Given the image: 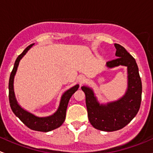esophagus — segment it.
<instances>
[{
	"label": "esophagus",
	"instance_id": "esophagus-1",
	"mask_svg": "<svg viewBox=\"0 0 153 153\" xmlns=\"http://www.w3.org/2000/svg\"><path fill=\"white\" fill-rule=\"evenodd\" d=\"M85 77L84 76H79L78 77V81H79V82H80V83H82V82H84L85 81Z\"/></svg>",
	"mask_w": 153,
	"mask_h": 153
}]
</instances>
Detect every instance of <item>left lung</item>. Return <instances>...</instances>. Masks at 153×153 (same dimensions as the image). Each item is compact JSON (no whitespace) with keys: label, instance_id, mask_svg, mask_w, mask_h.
I'll return each instance as SVG.
<instances>
[{"label":"left lung","instance_id":"8db88e82","mask_svg":"<svg viewBox=\"0 0 153 153\" xmlns=\"http://www.w3.org/2000/svg\"><path fill=\"white\" fill-rule=\"evenodd\" d=\"M116 48V59L107 62L108 68L123 65L127 68V89L125 94L117 101L100 104L91 88L82 86L85 94L88 119L94 128L113 132L123 128L132 121L139 111L141 102L142 85L135 59L119 44Z\"/></svg>","mask_w":153,"mask_h":153}]
</instances>
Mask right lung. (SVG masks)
<instances>
[{
    "label": "right lung",
    "instance_id": "right-lung-1",
    "mask_svg": "<svg viewBox=\"0 0 153 153\" xmlns=\"http://www.w3.org/2000/svg\"><path fill=\"white\" fill-rule=\"evenodd\" d=\"M34 43L29 45L24 51L20 53L16 59L14 65V68L11 73L9 82V99L10 107L15 116L20 119V120L28 127L33 130L40 132H48L58 128L62 125L65 119L66 110H67L68 104L71 97L78 90L79 85H76L74 87L71 88L66 91L62 97H61L60 103L57 111L55 112L53 115L46 117H38L34 116L32 113L25 111L18 105L15 98V92H14V78L18 69L19 62L20 59L23 57L25 54L27 53L30 48L32 47Z\"/></svg>",
    "mask_w": 153,
    "mask_h": 153
}]
</instances>
